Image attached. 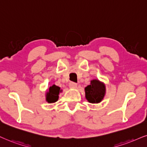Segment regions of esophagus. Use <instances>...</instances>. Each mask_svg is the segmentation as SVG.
<instances>
[{
	"mask_svg": "<svg viewBox=\"0 0 147 147\" xmlns=\"http://www.w3.org/2000/svg\"><path fill=\"white\" fill-rule=\"evenodd\" d=\"M69 86L71 88H76L77 87V84L76 82H71L69 84Z\"/></svg>",
	"mask_w": 147,
	"mask_h": 147,
	"instance_id": "obj_1",
	"label": "esophagus"
}]
</instances>
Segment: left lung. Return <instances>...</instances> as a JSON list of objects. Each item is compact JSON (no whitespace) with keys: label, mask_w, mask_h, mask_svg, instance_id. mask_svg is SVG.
<instances>
[{"label":"left lung","mask_w":147,"mask_h":147,"mask_svg":"<svg viewBox=\"0 0 147 147\" xmlns=\"http://www.w3.org/2000/svg\"><path fill=\"white\" fill-rule=\"evenodd\" d=\"M85 97L89 103L97 104L101 102L106 94V86L98 80H93L90 84L84 88Z\"/></svg>","instance_id":"1"}]
</instances>
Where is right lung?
Wrapping results in <instances>:
<instances>
[{
  "mask_svg": "<svg viewBox=\"0 0 147 147\" xmlns=\"http://www.w3.org/2000/svg\"><path fill=\"white\" fill-rule=\"evenodd\" d=\"M62 91L59 86L53 84L50 86L46 93V99L48 103H54L59 99V93Z\"/></svg>",
  "mask_w": 147,
  "mask_h": 147,
  "instance_id": "obj_1",
  "label": "right lung"
}]
</instances>
